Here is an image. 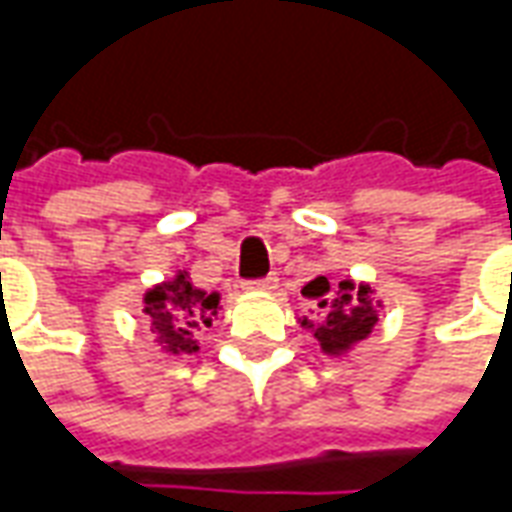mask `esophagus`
I'll list each match as a JSON object with an SVG mask.
<instances>
[{
  "label": "esophagus",
  "instance_id": "obj_1",
  "mask_svg": "<svg viewBox=\"0 0 512 512\" xmlns=\"http://www.w3.org/2000/svg\"><path fill=\"white\" fill-rule=\"evenodd\" d=\"M246 290H274L277 288V277L274 274H268L263 279H246L244 282Z\"/></svg>",
  "mask_w": 512,
  "mask_h": 512
}]
</instances>
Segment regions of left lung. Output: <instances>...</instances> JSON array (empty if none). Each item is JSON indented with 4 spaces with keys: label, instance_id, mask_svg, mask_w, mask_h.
Listing matches in <instances>:
<instances>
[{
    "label": "left lung",
    "instance_id": "8db88e82",
    "mask_svg": "<svg viewBox=\"0 0 512 512\" xmlns=\"http://www.w3.org/2000/svg\"><path fill=\"white\" fill-rule=\"evenodd\" d=\"M307 299L318 301V310L323 312V321L315 326V337L326 354H340L348 351L351 345L365 340L367 334L373 332L378 315L373 310V290L367 285L356 288L351 279L340 282V290L334 293V299L329 301V279L318 277L312 279L307 288L301 290ZM301 326L310 329L312 323L304 318Z\"/></svg>",
    "mask_w": 512,
    "mask_h": 512
}]
</instances>
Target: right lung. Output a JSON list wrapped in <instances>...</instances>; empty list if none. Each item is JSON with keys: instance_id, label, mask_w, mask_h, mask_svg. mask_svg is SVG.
<instances>
[{"instance_id": "right-lung-1", "label": "right lung", "mask_w": 512, "mask_h": 512, "mask_svg": "<svg viewBox=\"0 0 512 512\" xmlns=\"http://www.w3.org/2000/svg\"><path fill=\"white\" fill-rule=\"evenodd\" d=\"M219 310V293L194 288L180 271L172 282L145 293V312L150 315V332L169 354H194L200 345L194 334L200 326H211Z\"/></svg>"}]
</instances>
